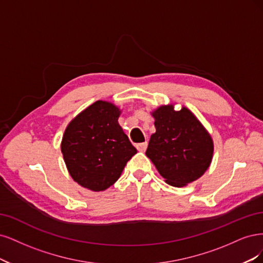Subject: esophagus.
Returning <instances> with one entry per match:
<instances>
[{
  "mask_svg": "<svg viewBox=\"0 0 263 263\" xmlns=\"http://www.w3.org/2000/svg\"><path fill=\"white\" fill-rule=\"evenodd\" d=\"M137 148H138V151H140V152H145V149L147 148V142L137 144Z\"/></svg>",
  "mask_w": 263,
  "mask_h": 263,
  "instance_id": "esophagus-1",
  "label": "esophagus"
}]
</instances>
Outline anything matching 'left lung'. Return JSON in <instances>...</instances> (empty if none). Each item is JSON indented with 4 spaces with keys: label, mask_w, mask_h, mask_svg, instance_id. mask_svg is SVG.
<instances>
[{
    "label": "left lung",
    "mask_w": 263,
    "mask_h": 263,
    "mask_svg": "<svg viewBox=\"0 0 263 263\" xmlns=\"http://www.w3.org/2000/svg\"><path fill=\"white\" fill-rule=\"evenodd\" d=\"M152 116L156 132L151 135L145 154L160 176L178 188L199 179L213 157L210 133L185 107L176 111L174 105L160 106Z\"/></svg>",
    "instance_id": "1"
}]
</instances>
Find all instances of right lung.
<instances>
[{"label":"right lung","mask_w":263,"mask_h":263,"mask_svg":"<svg viewBox=\"0 0 263 263\" xmlns=\"http://www.w3.org/2000/svg\"><path fill=\"white\" fill-rule=\"evenodd\" d=\"M120 114L114 104L98 100L66 126L61 152L73 180L82 187L91 191L108 189L137 154L118 122Z\"/></svg>","instance_id":"obj_1"}]
</instances>
